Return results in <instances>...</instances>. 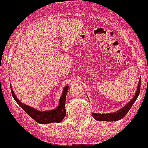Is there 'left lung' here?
Here are the masks:
<instances>
[{
	"instance_id": "left-lung-1",
	"label": "left lung",
	"mask_w": 148,
	"mask_h": 148,
	"mask_svg": "<svg viewBox=\"0 0 148 148\" xmlns=\"http://www.w3.org/2000/svg\"><path fill=\"white\" fill-rule=\"evenodd\" d=\"M141 80H139V82H138V85L137 90H136V93L135 94V96L133 97L132 99H131L128 103H127L123 108H121L120 110L117 111L115 112H113V113H108V114H96V113H92V115L94 117V119L97 120V121H118V120L122 119L123 117H124L126 114H127V112L130 111V109L131 108V107L132 106V105L134 104V103L136 102V100L137 99L140 93V88H141Z\"/></svg>"
}]
</instances>
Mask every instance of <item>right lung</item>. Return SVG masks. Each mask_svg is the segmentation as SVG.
Instances as JSON below:
<instances>
[{
	"label": "right lung",
	"mask_w": 148,
	"mask_h": 148,
	"mask_svg": "<svg viewBox=\"0 0 148 148\" xmlns=\"http://www.w3.org/2000/svg\"><path fill=\"white\" fill-rule=\"evenodd\" d=\"M68 88L69 87L66 86L63 90V93H62L60 101H59L58 106L55 109L51 111H45V112H40V111L35 109L34 108H32L29 106L21 103L15 95L12 87H11V92H12V97H13L14 99L16 101V103L31 118H33L37 123L45 124V123H60V121H63V119L64 118L66 115V97Z\"/></svg>",
	"instance_id": "1"
}]
</instances>
